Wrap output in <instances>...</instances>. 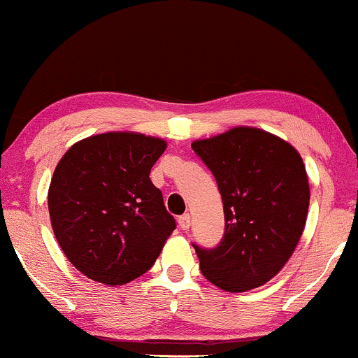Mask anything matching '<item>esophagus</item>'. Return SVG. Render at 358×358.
<instances>
[{"mask_svg":"<svg viewBox=\"0 0 358 358\" xmlns=\"http://www.w3.org/2000/svg\"><path fill=\"white\" fill-rule=\"evenodd\" d=\"M190 215L188 213H185V215L178 217V227L182 229V231H188L190 229Z\"/></svg>","mask_w":358,"mask_h":358,"instance_id":"34e87169","label":"esophagus"}]
</instances>
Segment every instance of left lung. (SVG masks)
<instances>
[{
  "label": "left lung",
  "mask_w": 358,
  "mask_h": 358,
  "mask_svg": "<svg viewBox=\"0 0 358 358\" xmlns=\"http://www.w3.org/2000/svg\"><path fill=\"white\" fill-rule=\"evenodd\" d=\"M192 150L215 176L225 217L215 248L193 244L200 271L231 293L264 285L305 229L310 185L301 156L285 139L244 126L193 141Z\"/></svg>",
  "instance_id": "8db88e82"
}]
</instances>
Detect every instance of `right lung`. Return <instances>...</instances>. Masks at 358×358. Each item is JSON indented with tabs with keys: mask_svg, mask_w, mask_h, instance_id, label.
<instances>
[{
	"mask_svg": "<svg viewBox=\"0 0 358 358\" xmlns=\"http://www.w3.org/2000/svg\"><path fill=\"white\" fill-rule=\"evenodd\" d=\"M163 139L104 133L76 143L48 188L52 229L69 261L108 286L145 274L175 231L163 195L150 180Z\"/></svg>",
	"mask_w": 358,
	"mask_h": 358,
	"instance_id": "right-lung-1",
	"label": "right lung"
}]
</instances>
